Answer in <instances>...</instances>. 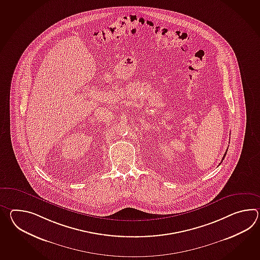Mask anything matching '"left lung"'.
Returning <instances> with one entry per match:
<instances>
[{
    "mask_svg": "<svg viewBox=\"0 0 260 260\" xmlns=\"http://www.w3.org/2000/svg\"><path fill=\"white\" fill-rule=\"evenodd\" d=\"M226 152H228V150H226ZM226 152H225V155H224V156H223V158H222V160H223V159H224V158H225V154H226Z\"/></svg>",
    "mask_w": 260,
    "mask_h": 260,
    "instance_id": "8db88e82",
    "label": "left lung"
}]
</instances>
